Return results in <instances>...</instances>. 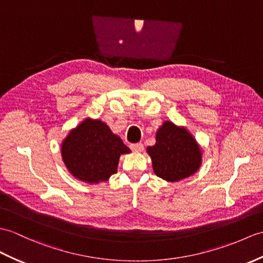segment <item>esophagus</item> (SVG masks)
I'll return each mask as SVG.
<instances>
[{
    "label": "esophagus",
    "instance_id": "esophagus-1",
    "mask_svg": "<svg viewBox=\"0 0 263 263\" xmlns=\"http://www.w3.org/2000/svg\"><path fill=\"white\" fill-rule=\"evenodd\" d=\"M130 148L134 152H141L143 150V144L142 143H134V144L130 145Z\"/></svg>",
    "mask_w": 263,
    "mask_h": 263
}]
</instances>
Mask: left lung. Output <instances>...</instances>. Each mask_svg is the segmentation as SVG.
I'll return each instance as SVG.
<instances>
[{
  "mask_svg": "<svg viewBox=\"0 0 263 263\" xmlns=\"http://www.w3.org/2000/svg\"><path fill=\"white\" fill-rule=\"evenodd\" d=\"M154 173L168 182L196 174L203 162V149L185 126L164 121L156 132V144L146 148Z\"/></svg>",
  "mask_w": 263,
  "mask_h": 263,
  "instance_id": "8db88e82",
  "label": "left lung"
}]
</instances>
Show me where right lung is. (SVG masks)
Wrapping results in <instances>:
<instances>
[{"label":"right lung","mask_w":263,"mask_h":263,"mask_svg":"<svg viewBox=\"0 0 263 263\" xmlns=\"http://www.w3.org/2000/svg\"><path fill=\"white\" fill-rule=\"evenodd\" d=\"M131 150L99 119L86 118L72 127L62 141V158L69 174L83 182L96 185L118 173L122 155Z\"/></svg>","instance_id":"1"}]
</instances>
